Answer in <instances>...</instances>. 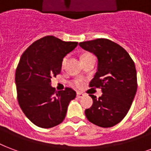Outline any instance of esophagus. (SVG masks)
Wrapping results in <instances>:
<instances>
[{"label": "esophagus", "mask_w": 151, "mask_h": 151, "mask_svg": "<svg viewBox=\"0 0 151 151\" xmlns=\"http://www.w3.org/2000/svg\"><path fill=\"white\" fill-rule=\"evenodd\" d=\"M84 96V94L82 93H80V92H78L77 93V97L78 98H82Z\"/></svg>", "instance_id": "34e87169"}]
</instances>
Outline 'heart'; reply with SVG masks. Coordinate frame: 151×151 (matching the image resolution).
<instances>
[{"instance_id":"obj_1","label":"heart","mask_w":151,"mask_h":151,"mask_svg":"<svg viewBox=\"0 0 151 151\" xmlns=\"http://www.w3.org/2000/svg\"><path fill=\"white\" fill-rule=\"evenodd\" d=\"M88 55H91V54H85V55H82V58L88 56ZM66 59H67V58L66 57L63 58V60H62V63H61L62 66H63V65H65V62H66ZM71 86H73V87H75V88H81V86H82V81H81V80H74L71 82Z\"/></svg>"}]
</instances>
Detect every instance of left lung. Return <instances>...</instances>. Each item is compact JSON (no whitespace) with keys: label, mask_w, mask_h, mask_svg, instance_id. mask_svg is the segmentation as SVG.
Instances as JSON below:
<instances>
[{"label":"left lung","mask_w":151,"mask_h":151,"mask_svg":"<svg viewBox=\"0 0 151 151\" xmlns=\"http://www.w3.org/2000/svg\"><path fill=\"white\" fill-rule=\"evenodd\" d=\"M79 45L97 58V72L89 87L101 88L103 93L99 98L90 95L93 103L86 109V118L101 127L115 126L128 112L136 93L134 63L124 48L107 39L81 42Z\"/></svg>","instance_id":"1"}]
</instances>
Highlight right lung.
I'll list each match as a JSON object with an SVG mask.
<instances>
[{
    "label": "right lung",
    "instance_id": "1",
    "mask_svg": "<svg viewBox=\"0 0 151 151\" xmlns=\"http://www.w3.org/2000/svg\"><path fill=\"white\" fill-rule=\"evenodd\" d=\"M78 44L47 35L33 42L21 55L15 77L17 100L35 125L50 128L65 119L76 92L70 88L57 92L50 86V79L60 73L63 58Z\"/></svg>",
    "mask_w": 151,
    "mask_h": 151
}]
</instances>
